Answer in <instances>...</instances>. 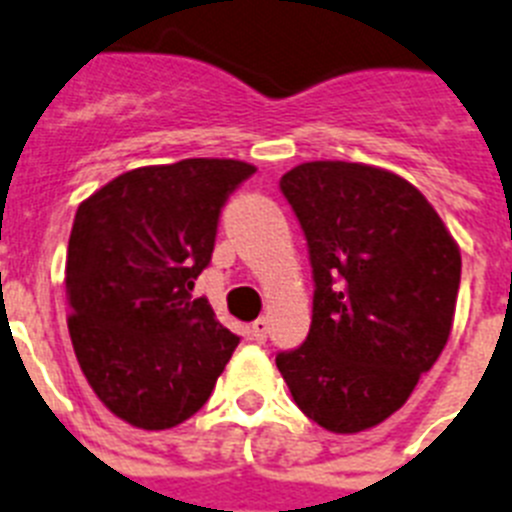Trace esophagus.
I'll use <instances>...</instances> for the list:
<instances>
[{
	"mask_svg": "<svg viewBox=\"0 0 512 512\" xmlns=\"http://www.w3.org/2000/svg\"><path fill=\"white\" fill-rule=\"evenodd\" d=\"M266 333H269V320L259 318L251 323V338L256 343H264L266 341Z\"/></svg>",
	"mask_w": 512,
	"mask_h": 512,
	"instance_id": "34e87169",
	"label": "esophagus"
}]
</instances>
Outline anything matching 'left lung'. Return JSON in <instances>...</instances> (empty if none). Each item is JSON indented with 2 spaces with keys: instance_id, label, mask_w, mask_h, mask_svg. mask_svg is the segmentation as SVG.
<instances>
[{
  "instance_id": "left-lung-1",
  "label": "left lung",
  "mask_w": 512,
  "mask_h": 512,
  "mask_svg": "<svg viewBox=\"0 0 512 512\" xmlns=\"http://www.w3.org/2000/svg\"><path fill=\"white\" fill-rule=\"evenodd\" d=\"M310 251L312 323L277 366L297 408L333 433L374 428L413 395L454 325L461 253L392 171L310 161L282 176Z\"/></svg>"
}]
</instances>
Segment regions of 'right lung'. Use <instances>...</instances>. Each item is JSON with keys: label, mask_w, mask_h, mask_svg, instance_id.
<instances>
[{"label": "right lung", "mask_w": 512, "mask_h": 512, "mask_svg": "<svg viewBox=\"0 0 512 512\" xmlns=\"http://www.w3.org/2000/svg\"><path fill=\"white\" fill-rule=\"evenodd\" d=\"M253 171L233 158L143 166L76 210L66 256L71 343L94 395L135 428L192 418L241 343L192 289L212 259L220 210Z\"/></svg>", "instance_id": "1"}]
</instances>
